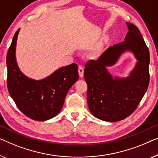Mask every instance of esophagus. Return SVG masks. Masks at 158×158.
I'll return each instance as SVG.
<instances>
[{"mask_svg":"<svg viewBox=\"0 0 158 158\" xmlns=\"http://www.w3.org/2000/svg\"><path fill=\"white\" fill-rule=\"evenodd\" d=\"M79 77H84V69L82 66H79Z\"/></svg>","mask_w":158,"mask_h":158,"instance_id":"34e87169","label":"esophagus"}]
</instances>
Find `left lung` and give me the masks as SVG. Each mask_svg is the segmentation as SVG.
<instances>
[{"label":"left lung","mask_w":158,"mask_h":158,"mask_svg":"<svg viewBox=\"0 0 158 158\" xmlns=\"http://www.w3.org/2000/svg\"><path fill=\"white\" fill-rule=\"evenodd\" d=\"M124 41L109 47L98 59L85 64L84 79L88 86L87 103L95 117L106 122L123 120L134 112L150 81V52L138 28L127 22ZM130 50L138 60L127 78H113L106 69L123 52Z\"/></svg>","instance_id":"obj_1"}]
</instances>
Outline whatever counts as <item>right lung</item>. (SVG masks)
<instances>
[{"label":"right lung","mask_w":158,"mask_h":158,"mask_svg":"<svg viewBox=\"0 0 158 158\" xmlns=\"http://www.w3.org/2000/svg\"><path fill=\"white\" fill-rule=\"evenodd\" d=\"M19 31L20 28L15 32L6 56L8 92L26 117L37 121L48 120L61 110L68 91L79 79L78 66L72 64L64 66L38 81L26 77L20 71L15 59Z\"/></svg>","instance_id":"1"}]
</instances>
